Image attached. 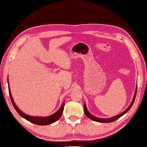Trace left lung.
<instances>
[{"label": "left lung", "instance_id": "obj_1", "mask_svg": "<svg viewBox=\"0 0 147 147\" xmlns=\"http://www.w3.org/2000/svg\"><path fill=\"white\" fill-rule=\"evenodd\" d=\"M136 92H137V90H136V92L134 93V98L132 100V102L131 104L130 105L129 107L127 108V109L125 111L123 112L122 113H121L120 115H118L117 116H115L114 117H112L111 118H107V119H103V118H96L95 117H94L92 115H91L90 113L88 111L86 107L85 104H84V113L85 115L87 116V117L90 118L91 120H92L93 121H97V122H103V123H109V122H113V121H114L115 120H117V119H118L119 118H120L121 116H123L124 114H125V113L131 109V107L132 106V105L134 104V102L135 100V98H136Z\"/></svg>", "mask_w": 147, "mask_h": 147}]
</instances>
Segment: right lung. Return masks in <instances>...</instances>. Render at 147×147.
<instances>
[{
    "label": "right lung",
    "instance_id": "add662e5",
    "mask_svg": "<svg viewBox=\"0 0 147 147\" xmlns=\"http://www.w3.org/2000/svg\"><path fill=\"white\" fill-rule=\"evenodd\" d=\"M9 96H10V98L11 100V102L13 104V107H15V109H16V111L22 117H23L24 118L26 119V120H28L31 123H33L34 124H36V125H49V124H51L52 123L56 121L57 120H59V118L61 117V116L63 111V109H64V106H65V102H63L62 106H61L59 108V109L57 111L54 113V115H52L51 116H49V117H30V116H28L26 114H24V113H22L20 109H18L17 106H16V104H15V102L13 101V98L12 97L11 93V91L9 90Z\"/></svg>",
    "mask_w": 147,
    "mask_h": 147
}]
</instances>
